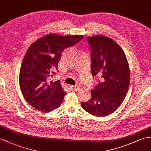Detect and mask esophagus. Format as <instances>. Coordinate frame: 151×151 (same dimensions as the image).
<instances>
[{
  "mask_svg": "<svg viewBox=\"0 0 151 151\" xmlns=\"http://www.w3.org/2000/svg\"><path fill=\"white\" fill-rule=\"evenodd\" d=\"M70 88L73 91H77L79 89V87L78 86H70Z\"/></svg>",
  "mask_w": 151,
  "mask_h": 151,
  "instance_id": "34e87169",
  "label": "esophagus"
}]
</instances>
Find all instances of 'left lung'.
I'll use <instances>...</instances> for the list:
<instances>
[{
	"instance_id": "8db88e82",
	"label": "left lung",
	"mask_w": 151,
	"mask_h": 151,
	"mask_svg": "<svg viewBox=\"0 0 151 151\" xmlns=\"http://www.w3.org/2000/svg\"><path fill=\"white\" fill-rule=\"evenodd\" d=\"M91 56V73L98 76V85L91 90V98L81 102L91 115L105 116L122 104L127 93L130 73L126 55L118 44L108 37L96 35L87 37Z\"/></svg>"
}]
</instances>
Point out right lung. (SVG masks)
Segmentation results:
<instances>
[{
	"mask_svg": "<svg viewBox=\"0 0 151 151\" xmlns=\"http://www.w3.org/2000/svg\"><path fill=\"white\" fill-rule=\"evenodd\" d=\"M83 37L49 34L29 47L21 65L19 83L25 101L33 108L50 112L60 107L66 92L60 80L48 82L47 78L56 73L53 71L58 69L63 51L76 45Z\"/></svg>",
	"mask_w": 151,
	"mask_h": 151,
	"instance_id": "add662e5",
	"label": "right lung"
}]
</instances>
